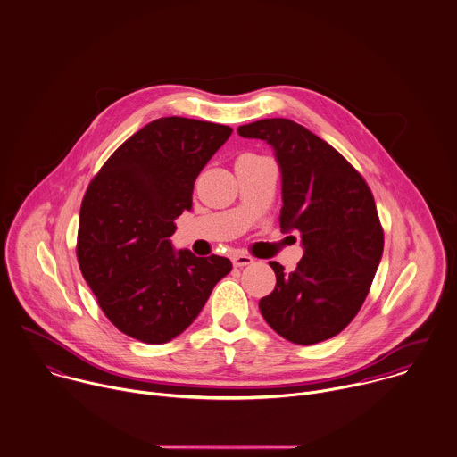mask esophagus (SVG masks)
I'll return each mask as SVG.
<instances>
[{
  "mask_svg": "<svg viewBox=\"0 0 457 457\" xmlns=\"http://www.w3.org/2000/svg\"><path fill=\"white\" fill-rule=\"evenodd\" d=\"M251 263H254V260H253L251 256L242 254V253L233 254V265H235V267H247V265H251Z\"/></svg>",
  "mask_w": 457,
  "mask_h": 457,
  "instance_id": "34e87169",
  "label": "esophagus"
}]
</instances>
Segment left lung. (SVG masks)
I'll return each instance as SVG.
<instances>
[{
    "label": "left lung",
    "instance_id": "8db88e82",
    "mask_svg": "<svg viewBox=\"0 0 457 457\" xmlns=\"http://www.w3.org/2000/svg\"><path fill=\"white\" fill-rule=\"evenodd\" d=\"M270 144L283 176V231L297 229L304 256L290 274L270 262L276 288L260 301L288 342L313 345L342 333L361 310L379 267L385 231L365 178L326 140L290 119L238 128Z\"/></svg>",
    "mask_w": 457,
    "mask_h": 457
}]
</instances>
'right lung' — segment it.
Instances as JSON below:
<instances>
[{
  "label": "right lung",
  "instance_id": "1",
  "mask_svg": "<svg viewBox=\"0 0 457 457\" xmlns=\"http://www.w3.org/2000/svg\"><path fill=\"white\" fill-rule=\"evenodd\" d=\"M224 124L162 117L120 144L92 178L79 208L76 256L106 319L144 344L181 335L231 272L228 258L174 253V219L229 138Z\"/></svg>",
  "mask_w": 457,
  "mask_h": 457
}]
</instances>
